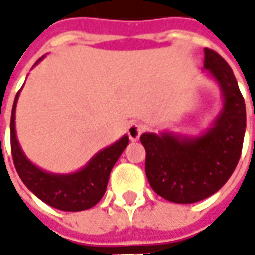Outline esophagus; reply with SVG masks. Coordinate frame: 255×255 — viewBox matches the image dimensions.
Returning a JSON list of instances; mask_svg holds the SVG:
<instances>
[{"mask_svg": "<svg viewBox=\"0 0 255 255\" xmlns=\"http://www.w3.org/2000/svg\"><path fill=\"white\" fill-rule=\"evenodd\" d=\"M144 130V126H143L142 123L139 122H132L129 125V128H128V134H129V139L132 140V142H136V140H139V137H140V134Z\"/></svg>", "mask_w": 255, "mask_h": 255, "instance_id": "1", "label": "esophagus"}]
</instances>
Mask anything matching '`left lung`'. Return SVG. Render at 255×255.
I'll return each mask as SVG.
<instances>
[{"label":"left lung","instance_id":"8db88e82","mask_svg":"<svg viewBox=\"0 0 255 255\" xmlns=\"http://www.w3.org/2000/svg\"><path fill=\"white\" fill-rule=\"evenodd\" d=\"M204 69L220 85L224 106L210 129L196 137L143 133L144 170L152 189L166 200L190 204L219 191L240 160L246 103L229 64L204 48Z\"/></svg>","mask_w":255,"mask_h":255}]
</instances>
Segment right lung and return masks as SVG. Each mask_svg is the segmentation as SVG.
<instances>
[{
	"label": "right lung",
	"mask_w": 255,
	"mask_h": 255,
	"mask_svg": "<svg viewBox=\"0 0 255 255\" xmlns=\"http://www.w3.org/2000/svg\"><path fill=\"white\" fill-rule=\"evenodd\" d=\"M39 61H36V64ZM19 92L15 96L11 113V152L21 180L38 199L58 210L82 211L93 207L103 197L111 170L129 144V137L123 136L112 146L96 153L79 171L71 174H54L41 170L26 159L16 139L15 108Z\"/></svg>",
	"instance_id": "right-lung-1"
}]
</instances>
